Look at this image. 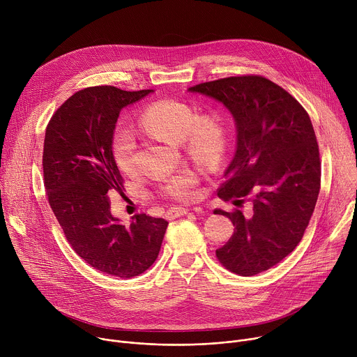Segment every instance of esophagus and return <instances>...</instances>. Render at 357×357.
<instances>
[{
  "mask_svg": "<svg viewBox=\"0 0 357 357\" xmlns=\"http://www.w3.org/2000/svg\"><path fill=\"white\" fill-rule=\"evenodd\" d=\"M189 213V209H185V208H172L167 212V218L169 220L172 219H176V218H181V216H185Z\"/></svg>",
  "mask_w": 357,
  "mask_h": 357,
  "instance_id": "esophagus-1",
  "label": "esophagus"
}]
</instances>
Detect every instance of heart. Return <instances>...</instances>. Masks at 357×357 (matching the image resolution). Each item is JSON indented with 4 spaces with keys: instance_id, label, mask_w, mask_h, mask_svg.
Here are the masks:
<instances>
[{
    "instance_id": "heart-1",
    "label": "heart",
    "mask_w": 357,
    "mask_h": 357,
    "mask_svg": "<svg viewBox=\"0 0 357 357\" xmlns=\"http://www.w3.org/2000/svg\"><path fill=\"white\" fill-rule=\"evenodd\" d=\"M144 131L161 137L169 142H182L188 155L203 167H215L223 158L227 137L223 120L215 113L197 114V112L182 101L160 100L145 107L139 116ZM113 155L127 175L137 172V142L130 130L120 128L112 139ZM197 176L185 169L169 178L162 185V193L176 200H192L196 197Z\"/></svg>"
}]
</instances>
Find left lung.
Listing matches in <instances>:
<instances>
[{
    "instance_id": "1",
    "label": "left lung",
    "mask_w": 357,
    "mask_h": 357,
    "mask_svg": "<svg viewBox=\"0 0 357 357\" xmlns=\"http://www.w3.org/2000/svg\"><path fill=\"white\" fill-rule=\"evenodd\" d=\"M188 90L215 98L234 119L236 152L218 196L233 205L251 196V215L215 211L234 226L216 256L234 274H260L294 251L317 205L321 161L311 119L263 76L226 77Z\"/></svg>"
}]
</instances>
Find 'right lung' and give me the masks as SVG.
Masks as SVG:
<instances>
[{
  "label": "right lung",
  "mask_w": 357,
  "mask_h": 357,
  "mask_svg": "<svg viewBox=\"0 0 357 357\" xmlns=\"http://www.w3.org/2000/svg\"><path fill=\"white\" fill-rule=\"evenodd\" d=\"M152 91L83 89L58 109L45 132V189L69 244L93 268L126 280L154 264L168 227L165 219L144 213L124 225L110 211L109 193L124 189L112 149L120 112Z\"/></svg>",
  "instance_id": "obj_1"
}]
</instances>
